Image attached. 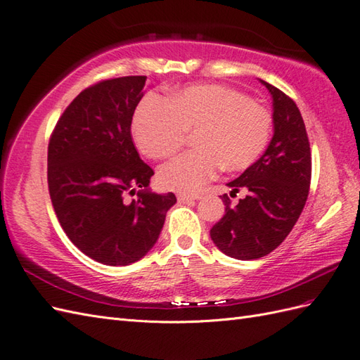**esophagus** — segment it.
<instances>
[{
    "instance_id": "1",
    "label": "esophagus",
    "mask_w": 360,
    "mask_h": 360,
    "mask_svg": "<svg viewBox=\"0 0 360 360\" xmlns=\"http://www.w3.org/2000/svg\"><path fill=\"white\" fill-rule=\"evenodd\" d=\"M200 198V195H198V193H178V200L179 202H188V200H196V199H199Z\"/></svg>"
}]
</instances>
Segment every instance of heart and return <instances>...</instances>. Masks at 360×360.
I'll use <instances>...</instances> for the list:
<instances>
[{
	"label": "heart",
	"mask_w": 360,
	"mask_h": 360,
	"mask_svg": "<svg viewBox=\"0 0 360 360\" xmlns=\"http://www.w3.org/2000/svg\"><path fill=\"white\" fill-rule=\"evenodd\" d=\"M273 129L271 112L240 91L222 84H196L174 91L162 101L148 96L131 122V135L142 155L162 160L193 135L195 150L165 162L160 173L164 188L193 191L225 172L248 169L265 150Z\"/></svg>",
	"instance_id": "1"
}]
</instances>
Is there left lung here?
<instances>
[{"label":"left lung","mask_w":360,"mask_h":360,"mask_svg":"<svg viewBox=\"0 0 360 360\" xmlns=\"http://www.w3.org/2000/svg\"><path fill=\"white\" fill-rule=\"evenodd\" d=\"M273 98L274 133L265 153L235 181L230 196H247L231 207L222 195L224 218L210 230L212 240L230 257L250 261L271 253L293 230L308 198L311 152L296 103L261 79Z\"/></svg>","instance_id":"8db88e82"}]
</instances>
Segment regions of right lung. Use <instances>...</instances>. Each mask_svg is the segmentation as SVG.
Listing matches in <instances>:
<instances>
[{
	"label": "right lung",
	"instance_id": "add662e5",
	"mask_svg": "<svg viewBox=\"0 0 360 360\" xmlns=\"http://www.w3.org/2000/svg\"><path fill=\"white\" fill-rule=\"evenodd\" d=\"M147 77L99 81L58 120L47 152L53 210L69 239L104 265H129L156 244L173 193L158 195L153 170L131 139V118ZM136 194L135 200L128 196Z\"/></svg>",
	"mask_w": 360,
	"mask_h": 360
}]
</instances>
